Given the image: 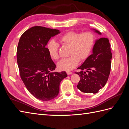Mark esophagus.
Instances as JSON below:
<instances>
[{
	"instance_id": "obj_1",
	"label": "esophagus",
	"mask_w": 129,
	"mask_h": 129,
	"mask_svg": "<svg viewBox=\"0 0 129 129\" xmlns=\"http://www.w3.org/2000/svg\"><path fill=\"white\" fill-rule=\"evenodd\" d=\"M67 74H68V75H71V74H73L72 72H67Z\"/></svg>"
}]
</instances>
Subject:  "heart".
Returning <instances> with one entry per match:
<instances>
[{
    "instance_id": "obj_1",
    "label": "heart",
    "mask_w": 129,
    "mask_h": 129,
    "mask_svg": "<svg viewBox=\"0 0 129 129\" xmlns=\"http://www.w3.org/2000/svg\"><path fill=\"white\" fill-rule=\"evenodd\" d=\"M58 41L62 44L70 46L69 55L71 56L58 62V67L60 70L70 71L76 67L80 60L84 61L88 57L93 48L95 39L90 32L80 33L69 31L60 36ZM47 49L52 59L56 61L59 58L57 43L53 40L49 41Z\"/></svg>"
}]
</instances>
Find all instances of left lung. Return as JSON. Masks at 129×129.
<instances>
[{
    "mask_svg": "<svg viewBox=\"0 0 129 129\" xmlns=\"http://www.w3.org/2000/svg\"><path fill=\"white\" fill-rule=\"evenodd\" d=\"M95 32L101 34L98 30ZM90 55L75 72L80 77L77 87L84 93H96L104 87L108 80L111 70L112 53L110 44L107 38L97 40ZM87 70L84 72V70Z\"/></svg>",
    "mask_w": 129,
    "mask_h": 129,
    "instance_id": "1",
    "label": "left lung"
}]
</instances>
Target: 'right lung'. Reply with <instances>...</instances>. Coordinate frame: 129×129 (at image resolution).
<instances>
[{"instance_id": "1", "label": "right lung", "mask_w": 129, "mask_h": 129, "mask_svg": "<svg viewBox=\"0 0 129 129\" xmlns=\"http://www.w3.org/2000/svg\"><path fill=\"white\" fill-rule=\"evenodd\" d=\"M59 33L58 29L34 26L19 41L17 58L20 77L28 91L40 100L56 97L61 81L67 76L66 72H52L56 65L46 46L50 38Z\"/></svg>"}]
</instances>
